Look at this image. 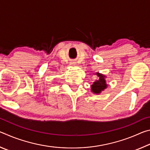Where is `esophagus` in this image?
I'll return each mask as SVG.
<instances>
[{
    "instance_id": "1",
    "label": "esophagus",
    "mask_w": 150,
    "mask_h": 150,
    "mask_svg": "<svg viewBox=\"0 0 150 150\" xmlns=\"http://www.w3.org/2000/svg\"><path fill=\"white\" fill-rule=\"evenodd\" d=\"M70 63H71V65H76V62H74V61H73V62H71Z\"/></svg>"
}]
</instances>
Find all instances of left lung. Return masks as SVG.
Instances as JSON below:
<instances>
[{
    "instance_id": "obj_1",
    "label": "left lung",
    "mask_w": 150,
    "mask_h": 150,
    "mask_svg": "<svg viewBox=\"0 0 150 150\" xmlns=\"http://www.w3.org/2000/svg\"><path fill=\"white\" fill-rule=\"evenodd\" d=\"M96 75L99 77V79L98 80H96L91 85V91L95 94H100L107 87L105 80L106 76L99 73H96Z\"/></svg>"
}]
</instances>
